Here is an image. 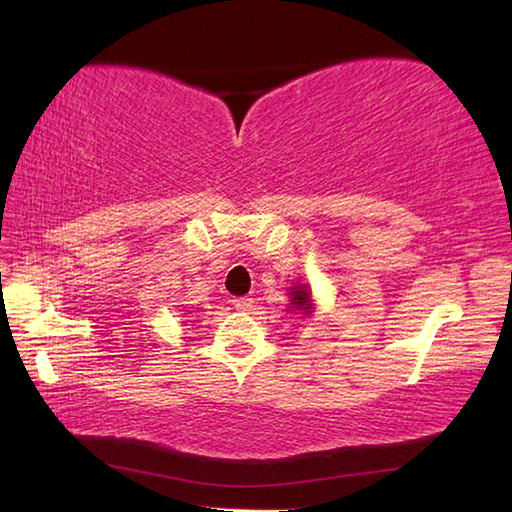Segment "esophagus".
I'll return each instance as SVG.
<instances>
[{
  "label": "esophagus",
  "mask_w": 512,
  "mask_h": 512,
  "mask_svg": "<svg viewBox=\"0 0 512 512\" xmlns=\"http://www.w3.org/2000/svg\"><path fill=\"white\" fill-rule=\"evenodd\" d=\"M231 303H233L235 310L253 308V299H250V297H235V299H231Z\"/></svg>",
  "instance_id": "obj_1"
}]
</instances>
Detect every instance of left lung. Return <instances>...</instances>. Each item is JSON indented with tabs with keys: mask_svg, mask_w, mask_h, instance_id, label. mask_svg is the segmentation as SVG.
I'll list each match as a JSON object with an SVG mask.
<instances>
[{
	"mask_svg": "<svg viewBox=\"0 0 512 512\" xmlns=\"http://www.w3.org/2000/svg\"><path fill=\"white\" fill-rule=\"evenodd\" d=\"M290 306L295 310H301L303 314L312 312V297L308 286H292L290 288Z\"/></svg>",
	"mask_w": 512,
	"mask_h": 512,
	"instance_id": "8db88e82",
	"label": "left lung"
}]
</instances>
